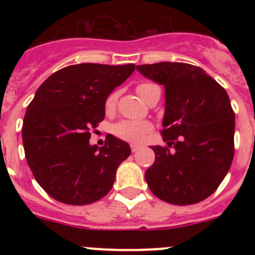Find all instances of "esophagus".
Here are the masks:
<instances>
[{
  "instance_id": "1",
  "label": "esophagus",
  "mask_w": 255,
  "mask_h": 255,
  "mask_svg": "<svg viewBox=\"0 0 255 255\" xmlns=\"http://www.w3.org/2000/svg\"><path fill=\"white\" fill-rule=\"evenodd\" d=\"M139 148H140V147H139V145H136V144H130V149H131L132 153L138 152Z\"/></svg>"
}]
</instances>
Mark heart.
Listing matches in <instances>:
<instances>
[{
    "instance_id": "b5f03b06",
    "label": "heart",
    "mask_w": 255,
    "mask_h": 255,
    "mask_svg": "<svg viewBox=\"0 0 255 255\" xmlns=\"http://www.w3.org/2000/svg\"><path fill=\"white\" fill-rule=\"evenodd\" d=\"M155 88H158L155 84L149 82H144L136 85V92L139 96L143 98L145 102L149 100L150 94L154 91ZM117 98H119V93L117 92H112L110 96L107 97V100L105 102L106 111H112L116 106ZM152 130V125L148 121H138V120H124L117 123L114 125L112 131L116 135L117 138L124 139L126 141H131V143H140L145 139L148 134Z\"/></svg>"
}]
</instances>
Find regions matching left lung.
Segmentation results:
<instances>
[{
	"label": "left lung",
	"mask_w": 255,
	"mask_h": 255,
	"mask_svg": "<svg viewBox=\"0 0 255 255\" xmlns=\"http://www.w3.org/2000/svg\"><path fill=\"white\" fill-rule=\"evenodd\" d=\"M164 85L161 134L145 181L159 199L177 206L199 203L213 194L234 158L235 114L226 91L200 67L184 62L136 66Z\"/></svg>",
	"instance_id": "1"
}]
</instances>
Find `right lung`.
Returning a JSON list of instances; mask_svg holds the SVG:
<instances>
[{"instance_id":"add662e5","label":"right lung","mask_w":255,"mask_h":255,"mask_svg":"<svg viewBox=\"0 0 255 255\" xmlns=\"http://www.w3.org/2000/svg\"><path fill=\"white\" fill-rule=\"evenodd\" d=\"M134 70V64L70 65L38 88L24 117L22 144L33 176L49 197L84 206L111 190L131 149L112 135L103 147L91 145V129L105 119L110 93Z\"/></svg>"}]
</instances>
